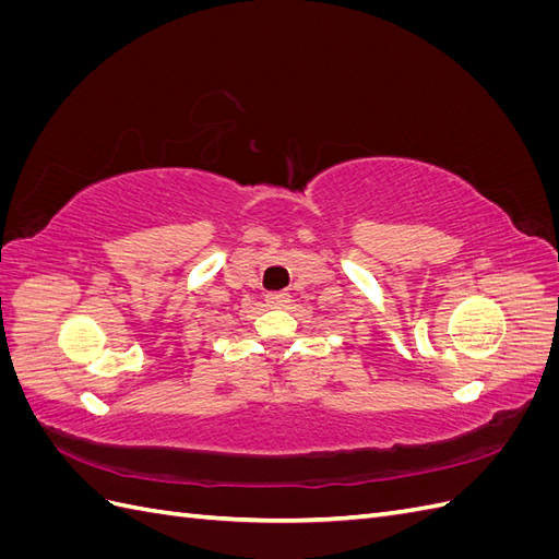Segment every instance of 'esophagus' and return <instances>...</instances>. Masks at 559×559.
Returning <instances> with one entry per match:
<instances>
[{
    "mask_svg": "<svg viewBox=\"0 0 559 559\" xmlns=\"http://www.w3.org/2000/svg\"><path fill=\"white\" fill-rule=\"evenodd\" d=\"M265 302L270 308H286L292 302V296L286 292H267Z\"/></svg>",
    "mask_w": 559,
    "mask_h": 559,
    "instance_id": "esophagus-1",
    "label": "esophagus"
}]
</instances>
